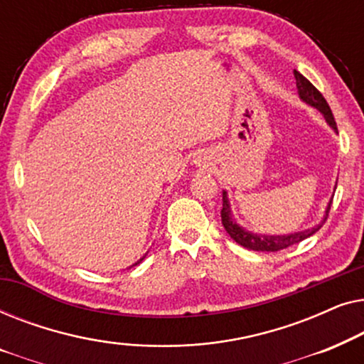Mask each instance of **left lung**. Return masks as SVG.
Listing matches in <instances>:
<instances>
[{"instance_id": "obj_1", "label": "left lung", "mask_w": 364, "mask_h": 364, "mask_svg": "<svg viewBox=\"0 0 364 364\" xmlns=\"http://www.w3.org/2000/svg\"><path fill=\"white\" fill-rule=\"evenodd\" d=\"M293 74H295L298 96H300L301 101L308 104V106L318 109V111L323 114V117H325L328 126H330L335 132H338L335 117H333L331 109H330V106H328V102L325 101V97L321 96V92L318 91V89L313 86V84L308 81V79L303 76V74H300L298 71H293ZM335 188H336V186H335ZM331 200H333V197H331ZM331 200L328 202L325 215H323V220L318 223V225L311 227V228H306V230H301V232L288 233V235H265V233H253L250 230H247V228L238 225L235 218H233L232 207H230V202H228L227 191H223L222 225L225 227L228 235H230L233 240L238 243V245L245 247V248H248V250L278 252V250H283V248L296 245V243H300L301 240H305V238L311 237L313 233H316L318 230H320V228L323 227V223H325V220H326L328 213H330Z\"/></svg>"}]
</instances>
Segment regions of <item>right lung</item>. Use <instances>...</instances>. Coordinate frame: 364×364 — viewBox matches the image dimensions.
Segmentation results:
<instances>
[{
  "label": "right lung",
  "instance_id": "obj_1",
  "mask_svg": "<svg viewBox=\"0 0 364 364\" xmlns=\"http://www.w3.org/2000/svg\"><path fill=\"white\" fill-rule=\"evenodd\" d=\"M146 255H147V253H146ZM146 255H144V257H142V258H141V260H137V262H136V263H134V265H139V263H141V262H142V260H144V258H146ZM134 265H131V267H134ZM131 267H129V268H131Z\"/></svg>",
  "mask_w": 364,
  "mask_h": 364
}]
</instances>
